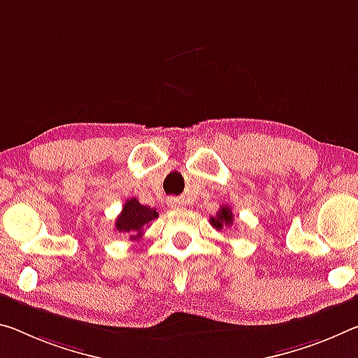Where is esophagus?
Returning <instances> with one entry per match:
<instances>
[{"instance_id": "esophagus-1", "label": "esophagus", "mask_w": 358, "mask_h": 358, "mask_svg": "<svg viewBox=\"0 0 358 358\" xmlns=\"http://www.w3.org/2000/svg\"><path fill=\"white\" fill-rule=\"evenodd\" d=\"M169 203L172 207H181V206H183V201L177 199V197H172V199H169Z\"/></svg>"}]
</instances>
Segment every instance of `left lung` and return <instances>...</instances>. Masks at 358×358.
Instances as JSON below:
<instances>
[{
	"label": "left lung",
	"mask_w": 358,
	"mask_h": 358,
	"mask_svg": "<svg viewBox=\"0 0 358 358\" xmlns=\"http://www.w3.org/2000/svg\"><path fill=\"white\" fill-rule=\"evenodd\" d=\"M232 221H234V215H232L231 208L228 206H223L217 213V217H210V223H212L213 228L217 229H223V226L226 228H229L232 224Z\"/></svg>",
	"instance_id": "8db88e82"
}]
</instances>
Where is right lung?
Segmentation results:
<instances>
[{
  "label": "right lung",
  "instance_id": "right-lung-1",
  "mask_svg": "<svg viewBox=\"0 0 358 358\" xmlns=\"http://www.w3.org/2000/svg\"><path fill=\"white\" fill-rule=\"evenodd\" d=\"M159 217L156 208L141 206L135 199H127L124 203L122 212L116 218V231L129 234V239H141L145 228H148L151 221Z\"/></svg>",
  "mask_w": 358,
  "mask_h": 358
}]
</instances>
